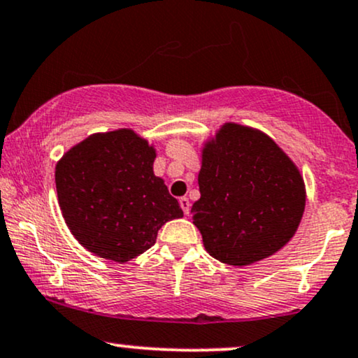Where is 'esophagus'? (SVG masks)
<instances>
[{
	"instance_id": "34e87169",
	"label": "esophagus",
	"mask_w": 358,
	"mask_h": 358,
	"mask_svg": "<svg viewBox=\"0 0 358 358\" xmlns=\"http://www.w3.org/2000/svg\"><path fill=\"white\" fill-rule=\"evenodd\" d=\"M180 206H182V210H183L185 215L190 213V200H188L187 196L180 198Z\"/></svg>"
}]
</instances>
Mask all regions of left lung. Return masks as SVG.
<instances>
[{
	"instance_id": "8db88e82",
	"label": "left lung",
	"mask_w": 358,
	"mask_h": 358,
	"mask_svg": "<svg viewBox=\"0 0 358 358\" xmlns=\"http://www.w3.org/2000/svg\"><path fill=\"white\" fill-rule=\"evenodd\" d=\"M192 220L206 252L243 266L273 255L305 208L300 171L264 133L228 123L205 146Z\"/></svg>"
}]
</instances>
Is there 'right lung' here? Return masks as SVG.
Instances as JSON below:
<instances>
[{
    "label": "right lung",
    "instance_id": "add662e5",
    "mask_svg": "<svg viewBox=\"0 0 358 358\" xmlns=\"http://www.w3.org/2000/svg\"><path fill=\"white\" fill-rule=\"evenodd\" d=\"M155 150L131 130L88 136L63 155L55 171L63 218L94 255L131 260L152 248L166 222L183 217L153 173Z\"/></svg>",
    "mask_w": 358,
    "mask_h": 358
}]
</instances>
